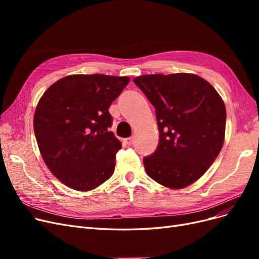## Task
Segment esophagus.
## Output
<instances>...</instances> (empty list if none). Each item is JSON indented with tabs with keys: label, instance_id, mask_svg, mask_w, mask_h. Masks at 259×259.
I'll return each mask as SVG.
<instances>
[{
	"label": "esophagus",
	"instance_id": "obj_1",
	"mask_svg": "<svg viewBox=\"0 0 259 259\" xmlns=\"http://www.w3.org/2000/svg\"><path fill=\"white\" fill-rule=\"evenodd\" d=\"M124 143L126 144V145H128V146H131V145H133V143H134V137H128V138H125L124 139Z\"/></svg>",
	"mask_w": 259,
	"mask_h": 259
}]
</instances>
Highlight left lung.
Instances as JSON below:
<instances>
[{
	"mask_svg": "<svg viewBox=\"0 0 259 259\" xmlns=\"http://www.w3.org/2000/svg\"><path fill=\"white\" fill-rule=\"evenodd\" d=\"M134 83L155 108L160 133L156 150L144 159L148 176L170 189L197 182L224 145L222 97L207 81L191 73L145 74Z\"/></svg>",
	"mask_w": 259,
	"mask_h": 259,
	"instance_id": "1",
	"label": "left lung"
}]
</instances>
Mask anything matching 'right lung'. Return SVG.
Here are the masks:
<instances>
[{"label":"right lung","instance_id":"add662e5","mask_svg":"<svg viewBox=\"0 0 259 259\" xmlns=\"http://www.w3.org/2000/svg\"><path fill=\"white\" fill-rule=\"evenodd\" d=\"M128 82V76L72 74L38 100L33 117L38 149L53 175L69 188L93 190L112 176L122 145L109 132V108Z\"/></svg>","mask_w":259,"mask_h":259}]
</instances>
